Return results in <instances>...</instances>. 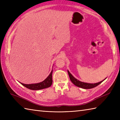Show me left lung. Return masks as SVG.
I'll list each match as a JSON object with an SVG mask.
<instances>
[{
  "mask_svg": "<svg viewBox=\"0 0 120 120\" xmlns=\"http://www.w3.org/2000/svg\"><path fill=\"white\" fill-rule=\"evenodd\" d=\"M68 75H69L70 80L71 81H72V82L74 84V85H75L76 86H78V87L82 88V89H92L95 87V86H98V85L101 83L104 80H105L106 79V78L105 79H104L102 81H101L100 82H98V83H86V82H82V81H79V80L75 78L72 74H71L70 72L68 70Z\"/></svg>",
  "mask_w": 120,
  "mask_h": 120,
  "instance_id": "obj_1",
  "label": "left lung"
}]
</instances>
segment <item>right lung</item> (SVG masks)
Segmentation results:
<instances>
[{"instance_id":"1","label":"right lung","mask_w":120,"mask_h":120,"mask_svg":"<svg viewBox=\"0 0 120 120\" xmlns=\"http://www.w3.org/2000/svg\"><path fill=\"white\" fill-rule=\"evenodd\" d=\"M52 70L51 71L50 74L48 75V77L43 80L42 82L32 84H25L22 82H20L22 86H24L27 88L32 90H39L41 89L49 88L52 85Z\"/></svg>"}]
</instances>
